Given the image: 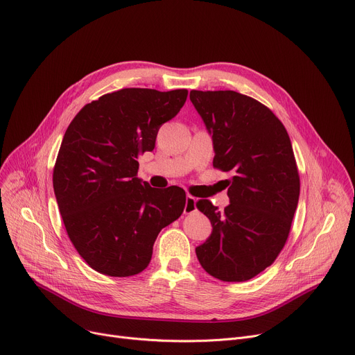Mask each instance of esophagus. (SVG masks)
<instances>
[{"instance_id":"1","label":"esophagus","mask_w":355,"mask_h":355,"mask_svg":"<svg viewBox=\"0 0 355 355\" xmlns=\"http://www.w3.org/2000/svg\"><path fill=\"white\" fill-rule=\"evenodd\" d=\"M196 211H197L196 198L191 197V196H187L185 207H184V214H193V212H196Z\"/></svg>"}]
</instances>
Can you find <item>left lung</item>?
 <instances>
[{
	"label": "left lung",
	"instance_id": "obj_1",
	"mask_svg": "<svg viewBox=\"0 0 355 355\" xmlns=\"http://www.w3.org/2000/svg\"><path fill=\"white\" fill-rule=\"evenodd\" d=\"M190 100L212 134V165L234 173L224 211L197 202L212 224L197 258L221 281H247L275 261L288 239L300 197L291 141L275 114L244 94L193 89Z\"/></svg>",
	"mask_w": 355,
	"mask_h": 355
}]
</instances>
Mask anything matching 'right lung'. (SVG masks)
<instances>
[{
	"label": "right lung",
	"instance_id": "add662e5",
	"mask_svg": "<svg viewBox=\"0 0 355 355\" xmlns=\"http://www.w3.org/2000/svg\"><path fill=\"white\" fill-rule=\"evenodd\" d=\"M187 89L123 88L84 105L68 125L53 173L68 237L110 277L146 270L159 231L184 211L185 191L155 190L137 177L138 157L184 105Z\"/></svg>",
	"mask_w": 355,
	"mask_h": 355
}]
</instances>
